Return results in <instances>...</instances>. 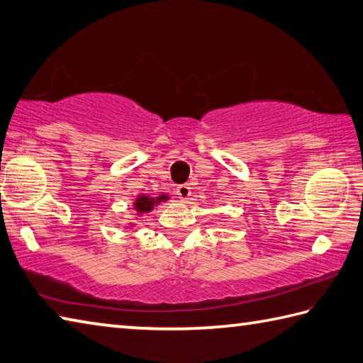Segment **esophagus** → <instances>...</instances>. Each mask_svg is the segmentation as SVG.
Returning a JSON list of instances; mask_svg holds the SVG:
<instances>
[{
	"label": "esophagus",
	"mask_w": 363,
	"mask_h": 363,
	"mask_svg": "<svg viewBox=\"0 0 363 363\" xmlns=\"http://www.w3.org/2000/svg\"><path fill=\"white\" fill-rule=\"evenodd\" d=\"M190 187L187 186V184H181V186H177L176 187V195L179 196V200L181 201H187L189 198H190Z\"/></svg>",
	"instance_id": "1"
}]
</instances>
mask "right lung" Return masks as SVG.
I'll return each mask as SVG.
<instances>
[{
    "instance_id": "right-lung-1",
    "label": "right lung",
    "mask_w": 363,
    "mask_h": 363,
    "mask_svg": "<svg viewBox=\"0 0 363 363\" xmlns=\"http://www.w3.org/2000/svg\"><path fill=\"white\" fill-rule=\"evenodd\" d=\"M168 200H169V195L167 194H162L159 196H149V195L141 194L132 201V209L135 211L137 217H141L143 214H149L155 206H159L160 203H165ZM129 228H135V223H129Z\"/></svg>"
}]
</instances>
